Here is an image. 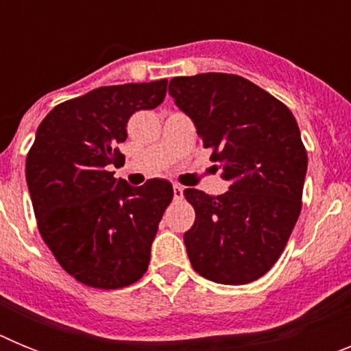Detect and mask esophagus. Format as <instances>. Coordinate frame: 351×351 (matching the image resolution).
<instances>
[{"label": "esophagus", "instance_id": "esophagus-1", "mask_svg": "<svg viewBox=\"0 0 351 351\" xmlns=\"http://www.w3.org/2000/svg\"><path fill=\"white\" fill-rule=\"evenodd\" d=\"M182 191H184V188L181 184H173V200H181Z\"/></svg>", "mask_w": 351, "mask_h": 351}]
</instances>
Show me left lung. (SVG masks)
Here are the masks:
<instances>
[{
	"instance_id": "1",
	"label": "left lung",
	"mask_w": 351,
	"mask_h": 351,
	"mask_svg": "<svg viewBox=\"0 0 351 351\" xmlns=\"http://www.w3.org/2000/svg\"><path fill=\"white\" fill-rule=\"evenodd\" d=\"M169 93L230 182L218 197L184 190L197 214L184 234L191 265L214 283L258 280L283 253L302 207L308 153L295 117L232 73L173 77Z\"/></svg>"
}]
</instances>
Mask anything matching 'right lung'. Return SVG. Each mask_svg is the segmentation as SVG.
Returning <instances> with one entry per match:
<instances>
[{
    "mask_svg": "<svg viewBox=\"0 0 351 351\" xmlns=\"http://www.w3.org/2000/svg\"><path fill=\"white\" fill-rule=\"evenodd\" d=\"M169 80L105 86L54 107L26 158L38 230L61 267L82 285L128 287L147 271L172 184L130 186L108 165L123 160L128 119L163 101Z\"/></svg>",
    "mask_w": 351,
    "mask_h": 351,
    "instance_id": "add662e5",
    "label": "right lung"
}]
</instances>
